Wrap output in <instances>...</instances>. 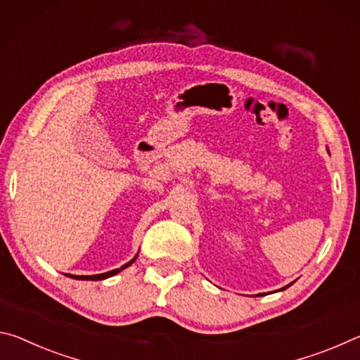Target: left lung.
<instances>
[{"instance_id":"obj_1","label":"left lung","mask_w":360,"mask_h":360,"mask_svg":"<svg viewBox=\"0 0 360 360\" xmlns=\"http://www.w3.org/2000/svg\"><path fill=\"white\" fill-rule=\"evenodd\" d=\"M287 287H288V285H287ZM287 287H284V288H287Z\"/></svg>"}]
</instances>
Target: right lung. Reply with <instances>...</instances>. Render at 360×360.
<instances>
[{"label": "right lung", "instance_id": "add662e5", "mask_svg": "<svg viewBox=\"0 0 360 360\" xmlns=\"http://www.w3.org/2000/svg\"><path fill=\"white\" fill-rule=\"evenodd\" d=\"M135 260H137V257L132 258V260L129 262V263H126L124 266H121V268H117V269H113V271H108V273H103V274H96V276H72V274H68V276H70V278H73V279H81V281H102V279H107V278H111V276L117 274L121 269L131 266V264H132Z\"/></svg>", "mask_w": 360, "mask_h": 360}]
</instances>
